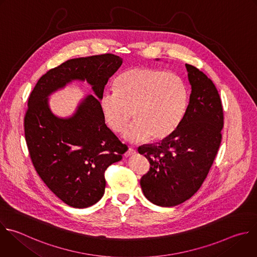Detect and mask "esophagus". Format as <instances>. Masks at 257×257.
<instances>
[{"label":"esophagus","mask_w":257,"mask_h":257,"mask_svg":"<svg viewBox=\"0 0 257 257\" xmlns=\"http://www.w3.org/2000/svg\"><path fill=\"white\" fill-rule=\"evenodd\" d=\"M136 153V150L134 149V148H132V147H129L128 148V150L125 152V156L126 157H128V156H131V155H133V154H135Z\"/></svg>","instance_id":"esophagus-1"}]
</instances>
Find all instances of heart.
<instances>
[{
  "label": "heart",
  "mask_w": 257,
  "mask_h": 257,
  "mask_svg": "<svg viewBox=\"0 0 257 257\" xmlns=\"http://www.w3.org/2000/svg\"><path fill=\"white\" fill-rule=\"evenodd\" d=\"M107 126L121 132L132 117L135 122L125 131L129 141L148 139L159 142L180 127L188 107V91L183 79L148 67H132L115 81V92L101 99Z\"/></svg>",
  "instance_id": "1"
}]
</instances>
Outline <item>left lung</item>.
<instances>
[{
	"label": "left lung",
	"instance_id": "1",
	"mask_svg": "<svg viewBox=\"0 0 257 257\" xmlns=\"http://www.w3.org/2000/svg\"><path fill=\"white\" fill-rule=\"evenodd\" d=\"M192 92L178 130L157 145H143L138 152L150 163L140 180L147 200L174 207L201 188L217 155L224 125L222 102L213 81L197 67L186 64Z\"/></svg>",
	"mask_w": 257,
	"mask_h": 257
}]
</instances>
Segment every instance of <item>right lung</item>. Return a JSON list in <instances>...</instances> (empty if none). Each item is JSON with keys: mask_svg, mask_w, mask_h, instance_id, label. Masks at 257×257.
I'll return each mask as SVG.
<instances>
[{"mask_svg": "<svg viewBox=\"0 0 257 257\" xmlns=\"http://www.w3.org/2000/svg\"><path fill=\"white\" fill-rule=\"evenodd\" d=\"M122 62L111 53L68 59L43 74L29 96L24 130L32 163L49 190L70 207L99 202L105 170L126 151L107 127L98 100ZM72 80H87L99 98L89 95L71 117L58 118L49 109L48 96Z\"/></svg>", "mask_w": 257, "mask_h": 257, "instance_id": "add662e5", "label": "right lung"}]
</instances>
